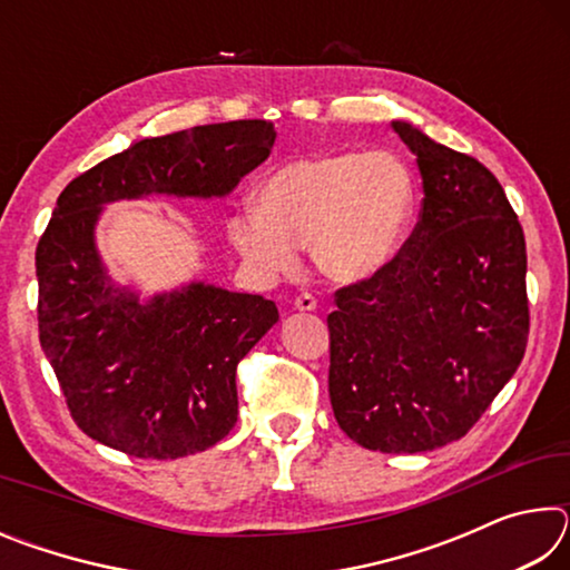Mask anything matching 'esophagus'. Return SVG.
Masks as SVG:
<instances>
[{"mask_svg": "<svg viewBox=\"0 0 570 570\" xmlns=\"http://www.w3.org/2000/svg\"><path fill=\"white\" fill-rule=\"evenodd\" d=\"M294 306L298 308V312H314V308H316V296L308 294V292H302V294L294 298Z\"/></svg>", "mask_w": 570, "mask_h": 570, "instance_id": "obj_1", "label": "esophagus"}]
</instances>
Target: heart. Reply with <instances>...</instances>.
I'll return each instance as SVG.
<instances>
[{"instance_id": "obj_1", "label": "heart", "mask_w": 570, "mask_h": 570, "mask_svg": "<svg viewBox=\"0 0 570 570\" xmlns=\"http://www.w3.org/2000/svg\"><path fill=\"white\" fill-rule=\"evenodd\" d=\"M417 183L390 150H326L278 166L262 183L258 208L228 218L230 244L266 276L292 272L312 246L322 272L342 284L377 274L412 226Z\"/></svg>"}]
</instances>
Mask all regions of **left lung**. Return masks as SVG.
<instances>
[{
  "mask_svg": "<svg viewBox=\"0 0 570 570\" xmlns=\"http://www.w3.org/2000/svg\"><path fill=\"white\" fill-rule=\"evenodd\" d=\"M417 156L422 208L377 274L334 292L330 400L366 450L428 452L465 438L525 354V236L480 160L394 122Z\"/></svg>",
  "mask_w": 570,
  "mask_h": 570,
  "instance_id": "obj_1",
  "label": "left lung"
}]
</instances>
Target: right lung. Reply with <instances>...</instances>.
<instances>
[{
    "label": "right lung",
    "instance_id": "obj_1",
    "mask_svg": "<svg viewBox=\"0 0 570 570\" xmlns=\"http://www.w3.org/2000/svg\"><path fill=\"white\" fill-rule=\"evenodd\" d=\"M274 122L234 120L148 138L67 186L37 244L40 344L85 435L142 460L224 440L238 420L236 366L278 320L272 298L190 284L138 302L98 258L110 200L148 193L226 196L268 158Z\"/></svg>",
    "mask_w": 570,
    "mask_h": 570
}]
</instances>
